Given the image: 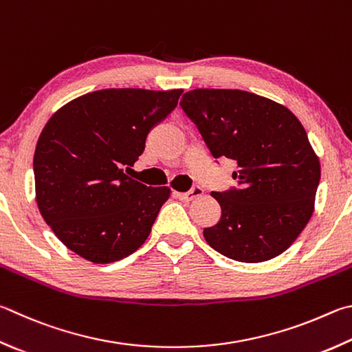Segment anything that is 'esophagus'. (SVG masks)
Listing matches in <instances>:
<instances>
[{
	"label": "esophagus",
	"instance_id": "1",
	"mask_svg": "<svg viewBox=\"0 0 352 352\" xmlns=\"http://www.w3.org/2000/svg\"><path fill=\"white\" fill-rule=\"evenodd\" d=\"M177 198H180L183 201H192L194 198H198L203 195V189L200 186H195L189 190V192H174Z\"/></svg>",
	"mask_w": 352,
	"mask_h": 352
}]
</instances>
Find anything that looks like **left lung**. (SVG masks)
Instances as JSON below:
<instances>
[{"mask_svg":"<svg viewBox=\"0 0 352 352\" xmlns=\"http://www.w3.org/2000/svg\"><path fill=\"white\" fill-rule=\"evenodd\" d=\"M180 106L214 158L237 162L239 188L210 194L221 219L204 229V240L243 263L285 252L308 225L320 182L302 123L283 104L239 89H194Z\"/></svg>","mask_w":352,"mask_h":352,"instance_id":"8db88e82","label":"left lung"}]
</instances>
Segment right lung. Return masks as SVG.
Returning <instances> with one entry per match:
<instances>
[{
    "label": "right lung",
    "instance_id": "1",
    "mask_svg": "<svg viewBox=\"0 0 352 352\" xmlns=\"http://www.w3.org/2000/svg\"><path fill=\"white\" fill-rule=\"evenodd\" d=\"M183 89H103L69 101L44 126L34 155L35 200L58 240L92 263L127 257L149 237L168 186L123 172Z\"/></svg>",
    "mask_w": 352,
    "mask_h": 352
}]
</instances>
